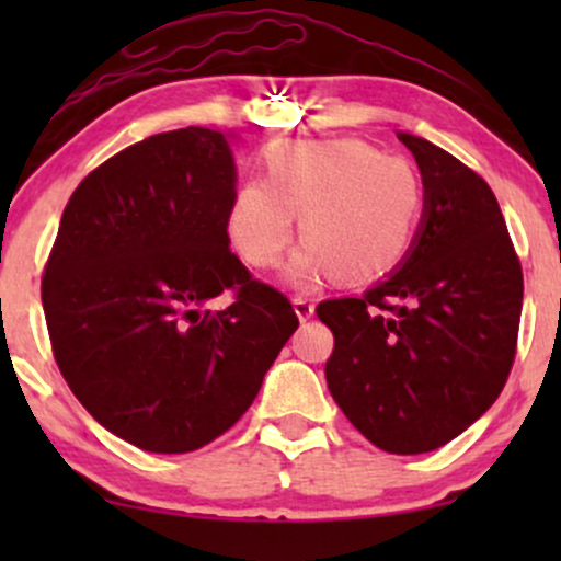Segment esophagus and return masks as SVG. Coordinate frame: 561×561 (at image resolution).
Returning a JSON list of instances; mask_svg holds the SVG:
<instances>
[{"instance_id":"esophagus-1","label":"esophagus","mask_w":561,"mask_h":561,"mask_svg":"<svg viewBox=\"0 0 561 561\" xmlns=\"http://www.w3.org/2000/svg\"><path fill=\"white\" fill-rule=\"evenodd\" d=\"M293 306H295V313H298L300 321H306V319L313 317V300L306 298V295H295Z\"/></svg>"}]
</instances>
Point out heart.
Returning <instances> with one entry per match:
<instances>
[{"mask_svg": "<svg viewBox=\"0 0 561 561\" xmlns=\"http://www.w3.org/2000/svg\"><path fill=\"white\" fill-rule=\"evenodd\" d=\"M261 169L227 208L229 240L244 263L272 268L293 242V216L306 242L289 263L295 285L327 272L369 279L401 261L422 210L411 160L362 139H285L263 150Z\"/></svg>", "mask_w": 561, "mask_h": 561, "instance_id": "b5f03b06", "label": "heart"}]
</instances>
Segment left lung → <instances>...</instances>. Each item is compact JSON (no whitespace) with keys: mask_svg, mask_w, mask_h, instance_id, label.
I'll list each match as a JSON object with an SVG mask.
<instances>
[{"mask_svg":"<svg viewBox=\"0 0 561 561\" xmlns=\"http://www.w3.org/2000/svg\"><path fill=\"white\" fill-rule=\"evenodd\" d=\"M414 152L424 218L403 266L362 298L317 306L334 334V403L388 454H427L504 390L517 353L523 266L485 179L433 141Z\"/></svg>","mask_w":561,"mask_h":561,"instance_id":"obj_1","label":"left lung"}]
</instances>
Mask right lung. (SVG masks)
I'll use <instances>...</instances> for the list:
<instances>
[{
  "label": "right lung",
  "mask_w": 561,
  "mask_h": 561,
  "mask_svg": "<svg viewBox=\"0 0 561 561\" xmlns=\"http://www.w3.org/2000/svg\"><path fill=\"white\" fill-rule=\"evenodd\" d=\"M234 176L214 128L141 139L76 186L44 266L60 375L102 427L152 454L227 433L298 330L293 302L229 250ZM221 291L232 302L210 312Z\"/></svg>",
  "instance_id": "obj_1"
}]
</instances>
